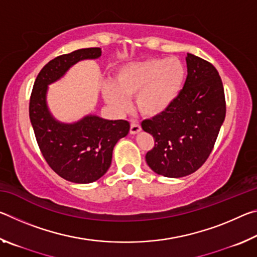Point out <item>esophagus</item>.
Masks as SVG:
<instances>
[{"label":"esophagus","instance_id":"34e87169","mask_svg":"<svg viewBox=\"0 0 257 257\" xmlns=\"http://www.w3.org/2000/svg\"><path fill=\"white\" fill-rule=\"evenodd\" d=\"M141 130H142V127L138 123H136V122L130 123V134H133V135L138 134Z\"/></svg>","mask_w":257,"mask_h":257}]
</instances>
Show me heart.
Here are the masks:
<instances>
[{"label": "heart", "mask_w": 257, "mask_h": 257, "mask_svg": "<svg viewBox=\"0 0 257 257\" xmlns=\"http://www.w3.org/2000/svg\"><path fill=\"white\" fill-rule=\"evenodd\" d=\"M185 80L186 69L180 60L152 58L120 67L113 84L104 85L103 96L116 112L127 110V97L136 96L138 112L155 118L169 110L184 88Z\"/></svg>", "instance_id": "1"}]
</instances>
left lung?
<instances>
[{"label":"left lung","mask_w":257,"mask_h":257,"mask_svg":"<svg viewBox=\"0 0 257 257\" xmlns=\"http://www.w3.org/2000/svg\"><path fill=\"white\" fill-rule=\"evenodd\" d=\"M184 88L163 114L144 120L155 139L146 162L158 175L181 178L198 170L214 147L225 118L222 80L213 64L187 54Z\"/></svg>","instance_id":"8db88e82"}]
</instances>
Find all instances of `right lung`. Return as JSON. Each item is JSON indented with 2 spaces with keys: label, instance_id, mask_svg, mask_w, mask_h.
Wrapping results in <instances>:
<instances>
[{
  "label": "right lung",
  "instance_id": "1",
  "mask_svg": "<svg viewBox=\"0 0 257 257\" xmlns=\"http://www.w3.org/2000/svg\"><path fill=\"white\" fill-rule=\"evenodd\" d=\"M101 54L99 47H89L56 56L38 73L30 95L29 118L43 156L55 173L76 184L96 181L108 170L113 147L127 136L130 124L92 114L73 123L60 122L47 107V86L63 77L73 64Z\"/></svg>",
  "mask_w": 257,
  "mask_h": 257
}]
</instances>
